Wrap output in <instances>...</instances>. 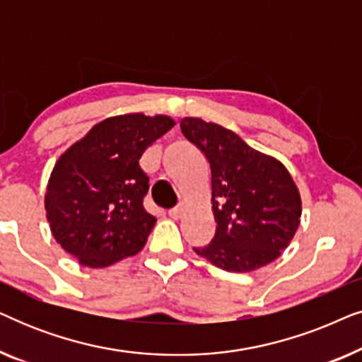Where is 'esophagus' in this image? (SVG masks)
I'll return each instance as SVG.
<instances>
[{
	"instance_id": "esophagus-1",
	"label": "esophagus",
	"mask_w": 362,
	"mask_h": 362,
	"mask_svg": "<svg viewBox=\"0 0 362 362\" xmlns=\"http://www.w3.org/2000/svg\"><path fill=\"white\" fill-rule=\"evenodd\" d=\"M168 214H170L171 219H175V221L181 219V217L185 216V206H177V207H175V209H170Z\"/></svg>"
}]
</instances>
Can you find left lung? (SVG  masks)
Returning <instances> with one entry per match:
<instances>
[{"label":"left lung","instance_id":"1","mask_svg":"<svg viewBox=\"0 0 362 362\" xmlns=\"http://www.w3.org/2000/svg\"><path fill=\"white\" fill-rule=\"evenodd\" d=\"M181 130L211 165L217 222L211 244L192 250L212 265L239 274L279 259L301 217L300 191L286 166L217 123L185 117Z\"/></svg>","mask_w":362,"mask_h":362}]
</instances>
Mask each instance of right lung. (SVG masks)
<instances>
[{"label":"right lung","instance_id":"right-lung-1","mask_svg":"<svg viewBox=\"0 0 362 362\" xmlns=\"http://www.w3.org/2000/svg\"><path fill=\"white\" fill-rule=\"evenodd\" d=\"M175 125L141 112L110 117L59 156L44 209L52 237L78 264L103 269L146 244L156 217L143 207L150 180L138 160Z\"/></svg>","mask_w":362,"mask_h":362}]
</instances>
